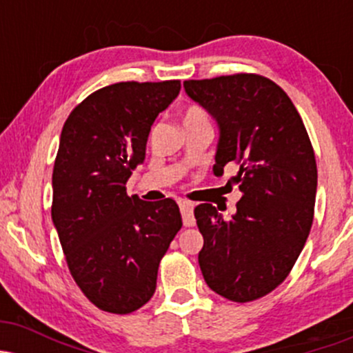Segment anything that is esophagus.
Segmentation results:
<instances>
[{"mask_svg":"<svg viewBox=\"0 0 353 353\" xmlns=\"http://www.w3.org/2000/svg\"><path fill=\"white\" fill-rule=\"evenodd\" d=\"M179 209L182 214V221H184L185 228H192L196 224V219H194V204L189 201H179Z\"/></svg>","mask_w":353,"mask_h":353,"instance_id":"esophagus-1","label":"esophagus"}]
</instances>
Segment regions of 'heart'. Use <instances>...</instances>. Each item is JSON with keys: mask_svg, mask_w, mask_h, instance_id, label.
Instances as JSON below:
<instances>
[{"mask_svg": "<svg viewBox=\"0 0 353 353\" xmlns=\"http://www.w3.org/2000/svg\"><path fill=\"white\" fill-rule=\"evenodd\" d=\"M208 119V114L204 112V109L199 106H189L184 112V123H190V121H201Z\"/></svg>", "mask_w": 353, "mask_h": 353, "instance_id": "1", "label": "heart"}]
</instances>
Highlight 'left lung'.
I'll return each mask as SVG.
<instances>
[{
	"mask_svg": "<svg viewBox=\"0 0 353 353\" xmlns=\"http://www.w3.org/2000/svg\"><path fill=\"white\" fill-rule=\"evenodd\" d=\"M190 99L219 125L214 174L237 165L242 197L224 219L212 204L194 209L204 237L199 265L214 292L252 302L285 281L301 255L317 192V164L302 117L274 81L252 72L184 81Z\"/></svg>",
	"mask_w": 353,
	"mask_h": 353,
	"instance_id": "obj_1",
	"label": "left lung"
}]
</instances>
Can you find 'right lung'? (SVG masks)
I'll return each instance as SVG.
<instances>
[{
	"mask_svg": "<svg viewBox=\"0 0 353 353\" xmlns=\"http://www.w3.org/2000/svg\"><path fill=\"white\" fill-rule=\"evenodd\" d=\"M179 91L177 79L101 88L61 131L51 217L72 279L104 312L131 314L151 301L161 259L182 228L176 201L125 192L152 123Z\"/></svg>",
	"mask_w": 353,
	"mask_h": 353,
	"instance_id": "obj_1",
	"label": "right lung"
}]
</instances>
